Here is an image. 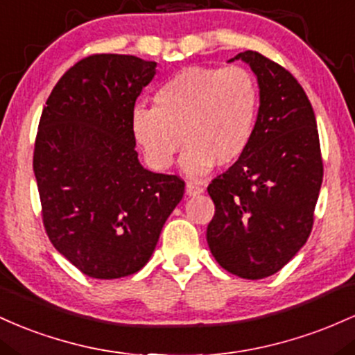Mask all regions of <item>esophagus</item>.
<instances>
[{
    "label": "esophagus",
    "instance_id": "1",
    "mask_svg": "<svg viewBox=\"0 0 355 355\" xmlns=\"http://www.w3.org/2000/svg\"><path fill=\"white\" fill-rule=\"evenodd\" d=\"M202 191L205 189H202L199 184H194V182H188V184H186V194H188V196H198V194H201Z\"/></svg>",
    "mask_w": 355,
    "mask_h": 355
}]
</instances>
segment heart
I'll use <instances>...</instances> for the list:
<instances>
[{
    "mask_svg": "<svg viewBox=\"0 0 355 355\" xmlns=\"http://www.w3.org/2000/svg\"><path fill=\"white\" fill-rule=\"evenodd\" d=\"M156 107H134L130 130L153 169L173 166L181 144V166L191 178L241 161L252 146L260 114V89L243 67H189L159 87ZM183 142H180V139Z\"/></svg>",
    "mask_w": 355,
    "mask_h": 355,
    "instance_id": "b5f03b06",
    "label": "heart"
}]
</instances>
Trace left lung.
<instances>
[{
    "instance_id": "left-lung-1",
    "label": "left lung",
    "mask_w": 355,
    "mask_h": 355,
    "mask_svg": "<svg viewBox=\"0 0 355 355\" xmlns=\"http://www.w3.org/2000/svg\"><path fill=\"white\" fill-rule=\"evenodd\" d=\"M233 60L257 75L260 114L248 153L208 186L214 216L206 240L226 272L260 280L309 240L324 162L315 114L297 78L258 51Z\"/></svg>"
}]
</instances>
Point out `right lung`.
<instances>
[{
  "instance_id": "right-lung-1",
  "label": "right lung",
  "mask_w": 355,
  "mask_h": 355,
  "mask_svg": "<svg viewBox=\"0 0 355 355\" xmlns=\"http://www.w3.org/2000/svg\"><path fill=\"white\" fill-rule=\"evenodd\" d=\"M156 62L98 53L63 73L40 117L33 171L51 245L83 275L129 277L149 261L184 194L174 174L150 173L130 130Z\"/></svg>"
}]
</instances>
